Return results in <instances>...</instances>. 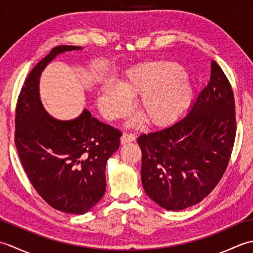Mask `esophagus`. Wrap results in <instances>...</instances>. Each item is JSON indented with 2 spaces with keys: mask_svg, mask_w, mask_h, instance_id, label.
I'll return each instance as SVG.
<instances>
[{
  "mask_svg": "<svg viewBox=\"0 0 253 253\" xmlns=\"http://www.w3.org/2000/svg\"><path fill=\"white\" fill-rule=\"evenodd\" d=\"M135 135L133 133H129V132H124L123 136L121 137V142L122 144H125V143H129V142H132L135 141Z\"/></svg>",
  "mask_w": 253,
  "mask_h": 253,
  "instance_id": "34e87169",
  "label": "esophagus"
}]
</instances>
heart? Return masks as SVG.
<instances>
[{
	"label": "heart",
	"mask_w": 253,
	"mask_h": 253,
	"mask_svg": "<svg viewBox=\"0 0 253 253\" xmlns=\"http://www.w3.org/2000/svg\"><path fill=\"white\" fill-rule=\"evenodd\" d=\"M193 90L181 66L157 61L128 69L116 83L109 80L99 89L98 105L106 118L121 116L129 109V98L137 96L136 106L153 126H168L186 111Z\"/></svg>",
	"instance_id": "obj_1"
}]
</instances>
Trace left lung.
<instances>
[{
    "label": "left lung",
    "instance_id": "1",
    "mask_svg": "<svg viewBox=\"0 0 253 253\" xmlns=\"http://www.w3.org/2000/svg\"><path fill=\"white\" fill-rule=\"evenodd\" d=\"M236 136L234 93L215 61L206 88L182 120L137 139L141 181L161 208L181 211L202 201L221 180Z\"/></svg>",
    "mask_w": 253,
    "mask_h": 253
}]
</instances>
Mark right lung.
Here are the masks:
<instances>
[{
  "label": "right lung",
  "mask_w": 253,
  "mask_h": 253,
  "mask_svg": "<svg viewBox=\"0 0 253 253\" xmlns=\"http://www.w3.org/2000/svg\"><path fill=\"white\" fill-rule=\"evenodd\" d=\"M52 49L32 68L16 106L15 144L21 165L37 192L58 211L84 214L104 196L106 162L120 148L122 132L84 109L74 120L61 121L45 111L40 99L41 73L64 52Z\"/></svg>",
  "instance_id": "add662e5"
}]
</instances>
